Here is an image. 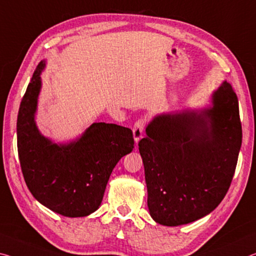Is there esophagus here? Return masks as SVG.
I'll return each instance as SVG.
<instances>
[{
    "label": "esophagus",
    "instance_id": "34e87169",
    "mask_svg": "<svg viewBox=\"0 0 256 256\" xmlns=\"http://www.w3.org/2000/svg\"><path fill=\"white\" fill-rule=\"evenodd\" d=\"M146 124V120L145 119H138L135 124L132 127V132H134V138H135L136 144L140 142V140L143 137V132H144V128Z\"/></svg>",
    "mask_w": 256,
    "mask_h": 256
}]
</instances>
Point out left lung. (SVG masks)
<instances>
[{
  "mask_svg": "<svg viewBox=\"0 0 256 256\" xmlns=\"http://www.w3.org/2000/svg\"><path fill=\"white\" fill-rule=\"evenodd\" d=\"M138 143L150 214L163 226L211 213L227 194L242 146L238 98L224 82L212 106L156 116Z\"/></svg>",
  "mask_w": 256,
  "mask_h": 256,
  "instance_id": "8db88e82",
  "label": "left lung"
}]
</instances>
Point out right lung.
Listing matches in <instances>:
<instances>
[{
	"label": "right lung",
	"instance_id": "add662e5",
	"mask_svg": "<svg viewBox=\"0 0 256 256\" xmlns=\"http://www.w3.org/2000/svg\"><path fill=\"white\" fill-rule=\"evenodd\" d=\"M40 62L22 100L16 120L20 166L34 198L58 214L86 216L98 208L113 168L134 148L132 129L95 122L77 140L54 144L37 129Z\"/></svg>",
	"mask_w": 256,
	"mask_h": 256
}]
</instances>
